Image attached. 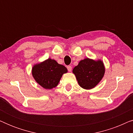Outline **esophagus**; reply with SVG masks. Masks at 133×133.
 <instances>
[{
  "instance_id": "obj_1",
  "label": "esophagus",
  "mask_w": 133,
  "mask_h": 133,
  "mask_svg": "<svg viewBox=\"0 0 133 133\" xmlns=\"http://www.w3.org/2000/svg\"><path fill=\"white\" fill-rule=\"evenodd\" d=\"M67 69H68V71L71 72V70H72V67H71V66H70V65H69V66H67Z\"/></svg>"
}]
</instances>
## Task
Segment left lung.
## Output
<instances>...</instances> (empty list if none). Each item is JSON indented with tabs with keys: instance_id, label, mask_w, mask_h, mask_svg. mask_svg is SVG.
Returning a JSON list of instances; mask_svg holds the SVG:
<instances>
[{
	"instance_id": "1",
	"label": "left lung",
	"mask_w": 133,
	"mask_h": 133,
	"mask_svg": "<svg viewBox=\"0 0 133 133\" xmlns=\"http://www.w3.org/2000/svg\"><path fill=\"white\" fill-rule=\"evenodd\" d=\"M80 87L91 90L99 84L104 76L105 68L101 59L85 58L79 62L72 70Z\"/></svg>"
}]
</instances>
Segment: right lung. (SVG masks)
<instances>
[{
	"mask_svg": "<svg viewBox=\"0 0 133 133\" xmlns=\"http://www.w3.org/2000/svg\"><path fill=\"white\" fill-rule=\"evenodd\" d=\"M67 72L66 67L50 58L34 64L31 70L35 81L46 90L57 87L63 74Z\"/></svg>",
	"mask_w": 133,
	"mask_h": 133,
	"instance_id": "right-lung-1",
	"label": "right lung"
}]
</instances>
